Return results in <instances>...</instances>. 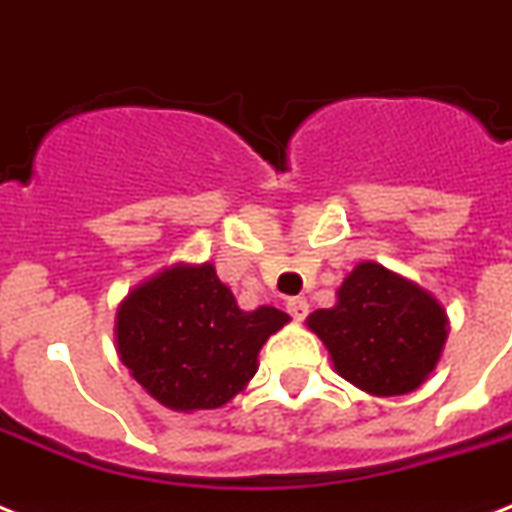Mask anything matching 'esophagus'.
I'll list each match as a JSON object with an SVG mask.
<instances>
[{"instance_id":"obj_1","label":"esophagus","mask_w":512,"mask_h":512,"mask_svg":"<svg viewBox=\"0 0 512 512\" xmlns=\"http://www.w3.org/2000/svg\"><path fill=\"white\" fill-rule=\"evenodd\" d=\"M287 311L295 321H303L305 316H308V300H305V297H289Z\"/></svg>"}]
</instances>
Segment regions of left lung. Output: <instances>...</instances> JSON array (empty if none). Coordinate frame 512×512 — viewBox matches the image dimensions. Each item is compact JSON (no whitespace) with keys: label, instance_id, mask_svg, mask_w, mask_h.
<instances>
[{"label":"left lung","instance_id":"8db88e82","mask_svg":"<svg viewBox=\"0 0 512 512\" xmlns=\"http://www.w3.org/2000/svg\"><path fill=\"white\" fill-rule=\"evenodd\" d=\"M308 327L329 348L340 377L372 396H404L433 372L446 340V313L412 281L361 263L337 292L335 308Z\"/></svg>","mask_w":512,"mask_h":512}]
</instances>
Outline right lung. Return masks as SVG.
<instances>
[{
	"label": "right lung",
	"instance_id": "obj_1",
	"mask_svg": "<svg viewBox=\"0 0 512 512\" xmlns=\"http://www.w3.org/2000/svg\"><path fill=\"white\" fill-rule=\"evenodd\" d=\"M287 321L268 305L241 311L209 263L175 265L124 300L116 342L159 404L193 412L231 401L257 372L263 342Z\"/></svg>",
	"mask_w": 512,
	"mask_h": 512
}]
</instances>
